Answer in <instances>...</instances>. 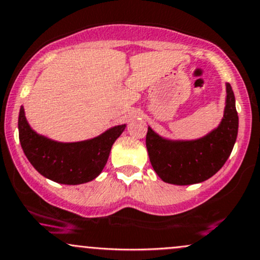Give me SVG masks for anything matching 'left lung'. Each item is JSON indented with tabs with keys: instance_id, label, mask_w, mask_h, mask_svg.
<instances>
[{
	"instance_id": "left-lung-1",
	"label": "left lung",
	"mask_w": 260,
	"mask_h": 260,
	"mask_svg": "<svg viewBox=\"0 0 260 260\" xmlns=\"http://www.w3.org/2000/svg\"><path fill=\"white\" fill-rule=\"evenodd\" d=\"M238 135V113L231 84L226 83L225 108L220 124L204 137L171 141L148 127L146 146L155 173L166 183L188 185L214 176L231 155Z\"/></svg>"
}]
</instances>
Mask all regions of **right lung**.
Instances as JSON below:
<instances>
[{
  "label": "right lung",
  "instance_id": "add662e5",
  "mask_svg": "<svg viewBox=\"0 0 260 260\" xmlns=\"http://www.w3.org/2000/svg\"><path fill=\"white\" fill-rule=\"evenodd\" d=\"M124 128L125 124L116 125L98 137L63 143L35 132L24 117L23 107L18 116V136L27 159L38 173L61 184H82L100 176L112 146Z\"/></svg>",
  "mask_w": 260,
  "mask_h": 260
}]
</instances>
